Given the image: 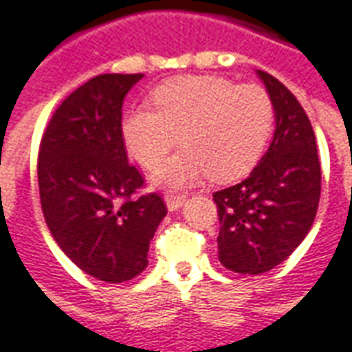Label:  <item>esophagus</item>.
I'll use <instances>...</instances> for the list:
<instances>
[{
  "label": "esophagus",
  "instance_id": "34e87169",
  "mask_svg": "<svg viewBox=\"0 0 352 352\" xmlns=\"http://www.w3.org/2000/svg\"><path fill=\"white\" fill-rule=\"evenodd\" d=\"M164 203H166V208L170 212L178 210L182 204L186 203V195L182 193V195H176V193H166L164 195Z\"/></svg>",
  "mask_w": 352,
  "mask_h": 352
}]
</instances>
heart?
I'll return each mask as SVG.
<instances>
[{
    "instance_id": "heart-1",
    "label": "heart",
    "mask_w": 352,
    "mask_h": 352,
    "mask_svg": "<svg viewBox=\"0 0 352 352\" xmlns=\"http://www.w3.org/2000/svg\"><path fill=\"white\" fill-rule=\"evenodd\" d=\"M151 106L129 109L121 121L134 161L151 168L178 142L184 148L151 172L157 188H186L199 178H243L256 166L275 124L269 92L220 76H182L153 91Z\"/></svg>"
}]
</instances>
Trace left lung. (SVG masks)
<instances>
[{"label":"left lung","mask_w":352,"mask_h":352,"mask_svg":"<svg viewBox=\"0 0 352 352\" xmlns=\"http://www.w3.org/2000/svg\"><path fill=\"white\" fill-rule=\"evenodd\" d=\"M275 109L273 142L250 176L214 193L218 258L229 271L261 275L283 263L313 226L320 163L311 121L276 77L258 69Z\"/></svg>","instance_id":"obj_1"}]
</instances>
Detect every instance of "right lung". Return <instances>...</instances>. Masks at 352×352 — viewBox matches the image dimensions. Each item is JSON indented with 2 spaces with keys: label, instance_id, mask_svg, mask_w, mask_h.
I'll use <instances>...</instances> for the list:
<instances>
[{
  "label": "right lung",
  "instance_id": "obj_1",
  "mask_svg": "<svg viewBox=\"0 0 352 352\" xmlns=\"http://www.w3.org/2000/svg\"><path fill=\"white\" fill-rule=\"evenodd\" d=\"M142 77L89 79L54 111L39 146L47 228L77 267L104 283L131 280L148 267L149 241L166 216L161 195L132 199L144 178L126 159L121 109Z\"/></svg>",
  "mask_w": 352,
  "mask_h": 352
}]
</instances>
